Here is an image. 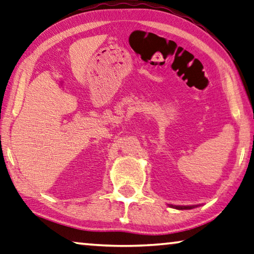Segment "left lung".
Returning a JSON list of instances; mask_svg holds the SVG:
<instances>
[{"label":"left lung","instance_id":"obj_1","mask_svg":"<svg viewBox=\"0 0 254 254\" xmlns=\"http://www.w3.org/2000/svg\"><path fill=\"white\" fill-rule=\"evenodd\" d=\"M172 207H176V209H178V210H188V209H192V207L194 206H173V205H171Z\"/></svg>","mask_w":254,"mask_h":254}]
</instances>
